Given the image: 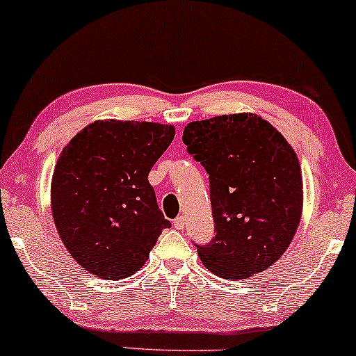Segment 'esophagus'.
Listing matches in <instances>:
<instances>
[{"instance_id":"esophagus-1","label":"esophagus","mask_w":356,"mask_h":356,"mask_svg":"<svg viewBox=\"0 0 356 356\" xmlns=\"http://www.w3.org/2000/svg\"><path fill=\"white\" fill-rule=\"evenodd\" d=\"M184 225H186V218H184L183 216H179V217H177L173 220V227L178 228V230H181V228H184Z\"/></svg>"}]
</instances>
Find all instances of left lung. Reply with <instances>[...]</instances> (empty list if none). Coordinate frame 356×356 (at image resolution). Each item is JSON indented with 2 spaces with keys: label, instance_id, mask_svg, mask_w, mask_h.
<instances>
[{
  "label": "left lung",
  "instance_id": "1",
  "mask_svg": "<svg viewBox=\"0 0 356 356\" xmlns=\"http://www.w3.org/2000/svg\"><path fill=\"white\" fill-rule=\"evenodd\" d=\"M183 143L211 183L217 235L197 246L204 267L228 280L266 270L284 256L303 212V177L293 147L254 113L193 121Z\"/></svg>",
  "mask_w": 356,
  "mask_h": 356
}]
</instances>
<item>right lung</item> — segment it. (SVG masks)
I'll list each match as a JSON object with an SVG mask.
<instances>
[{
  "mask_svg": "<svg viewBox=\"0 0 356 356\" xmlns=\"http://www.w3.org/2000/svg\"><path fill=\"white\" fill-rule=\"evenodd\" d=\"M173 138V124L97 120L61 150L51 178L53 222L72 259L92 275H133L172 227L147 177Z\"/></svg>",
  "mask_w": 356,
  "mask_h": 356,
  "instance_id": "right-lung-1",
  "label": "right lung"
}]
</instances>
